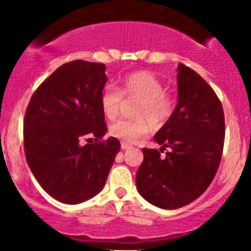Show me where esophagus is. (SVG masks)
<instances>
[{
  "instance_id": "34e87169",
  "label": "esophagus",
  "mask_w": 251,
  "mask_h": 251,
  "mask_svg": "<svg viewBox=\"0 0 251 251\" xmlns=\"http://www.w3.org/2000/svg\"><path fill=\"white\" fill-rule=\"evenodd\" d=\"M121 149L123 150H127V149H131V145L127 144V142H121Z\"/></svg>"
}]
</instances>
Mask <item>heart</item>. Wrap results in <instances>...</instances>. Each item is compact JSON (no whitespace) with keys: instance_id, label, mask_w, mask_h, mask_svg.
Listing matches in <instances>:
<instances>
[{"instance_id":"heart-1","label":"heart","mask_w":251,"mask_h":251,"mask_svg":"<svg viewBox=\"0 0 251 251\" xmlns=\"http://www.w3.org/2000/svg\"><path fill=\"white\" fill-rule=\"evenodd\" d=\"M124 98L137 100L133 107L132 120H119L109 127L111 136L127 144L136 142L149 133L150 123L163 125L176 107V100L166 93L162 81L149 72H135L120 80L119 89L107 85L100 97L102 114L107 120H115L120 114Z\"/></svg>"}]
</instances>
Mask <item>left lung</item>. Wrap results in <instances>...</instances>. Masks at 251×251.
I'll return each mask as SVG.
<instances>
[{
	"label": "left lung",
	"mask_w": 251,
	"mask_h": 251,
	"mask_svg": "<svg viewBox=\"0 0 251 251\" xmlns=\"http://www.w3.org/2000/svg\"><path fill=\"white\" fill-rule=\"evenodd\" d=\"M177 72V105L154 135L160 151L142 149L144 162L136 173L139 193L163 209L181 208L204 193L221 163L226 135L223 106L214 90L184 64Z\"/></svg>",
	"instance_id": "left-lung-1"
}]
</instances>
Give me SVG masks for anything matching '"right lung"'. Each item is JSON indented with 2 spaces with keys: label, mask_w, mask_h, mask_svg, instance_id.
<instances>
[{
  "label": "right lung",
  "mask_w": 251,
  "mask_h": 251,
  "mask_svg": "<svg viewBox=\"0 0 251 251\" xmlns=\"http://www.w3.org/2000/svg\"><path fill=\"white\" fill-rule=\"evenodd\" d=\"M105 70L102 63L86 60L63 64L38 86L25 110V160L42 188L62 203L97 196L120 151L118 139L101 140L107 131L100 105ZM89 136L97 142L81 145Z\"/></svg>",
  "instance_id": "1"
}]
</instances>
